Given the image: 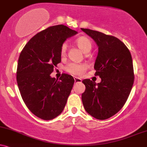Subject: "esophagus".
<instances>
[{
    "label": "esophagus",
    "mask_w": 147,
    "mask_h": 147,
    "mask_svg": "<svg viewBox=\"0 0 147 147\" xmlns=\"http://www.w3.org/2000/svg\"><path fill=\"white\" fill-rule=\"evenodd\" d=\"M74 81H75V83H80L82 82V80L79 78H76V77H74Z\"/></svg>",
    "instance_id": "1"
}]
</instances>
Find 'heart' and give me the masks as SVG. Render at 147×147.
Returning a JSON list of instances; mask_svg holds the SVG:
<instances>
[{"label": "heart", "mask_w": 147, "mask_h": 147, "mask_svg": "<svg viewBox=\"0 0 147 147\" xmlns=\"http://www.w3.org/2000/svg\"><path fill=\"white\" fill-rule=\"evenodd\" d=\"M77 46L83 51L84 53H88L90 51L92 48V42L89 38L86 36H81L76 40ZM67 50V44L63 43L60 48V54L62 56L65 54ZM87 66L85 64L78 63H69L65 67V69L67 72L73 75H80L87 69Z\"/></svg>", "instance_id": "obj_1"}]
</instances>
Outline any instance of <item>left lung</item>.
I'll return each instance as SVG.
<instances>
[{
	"label": "left lung",
	"mask_w": 147,
	"mask_h": 147,
	"mask_svg": "<svg viewBox=\"0 0 147 147\" xmlns=\"http://www.w3.org/2000/svg\"><path fill=\"white\" fill-rule=\"evenodd\" d=\"M96 42L98 53L95 75L101 82L96 84L89 79L82 80L85 91L82 94L86 111L98 120L114 115L127 100L134 82L131 55L127 46L116 37L81 28Z\"/></svg>",
	"instance_id": "left-lung-1"
}]
</instances>
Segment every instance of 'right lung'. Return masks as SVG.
<instances>
[{
	"label": "right lung",
	"instance_id": "obj_1",
	"mask_svg": "<svg viewBox=\"0 0 147 147\" xmlns=\"http://www.w3.org/2000/svg\"><path fill=\"white\" fill-rule=\"evenodd\" d=\"M77 33L63 25L48 27L29 40L19 56L16 80L20 95L30 111L42 120L55 118L66 105L74 78L63 74L58 80L50 74L61 62L62 45Z\"/></svg>",
	"mask_w": 147,
	"mask_h": 147
}]
</instances>
